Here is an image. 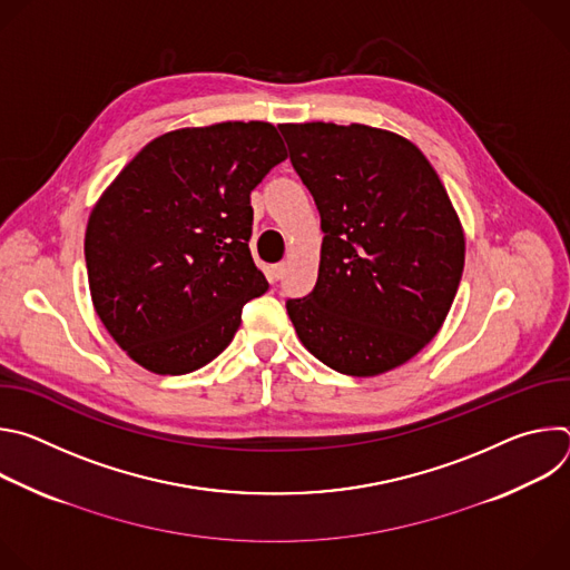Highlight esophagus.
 Listing matches in <instances>:
<instances>
[{
    "instance_id": "34e87169",
    "label": "esophagus",
    "mask_w": 570,
    "mask_h": 570,
    "mask_svg": "<svg viewBox=\"0 0 570 570\" xmlns=\"http://www.w3.org/2000/svg\"><path fill=\"white\" fill-rule=\"evenodd\" d=\"M284 273H286V264L282 262V264H275V266H271V277L277 282V279H282L284 277Z\"/></svg>"
}]
</instances>
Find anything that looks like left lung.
I'll list each match as a JSON object with an SVG mask.
<instances>
[{"label":"left lung","mask_w":570,"mask_h":570,"mask_svg":"<svg viewBox=\"0 0 570 570\" xmlns=\"http://www.w3.org/2000/svg\"><path fill=\"white\" fill-rule=\"evenodd\" d=\"M324 232L313 291L288 299L302 345L350 376L383 374L433 341L464 268V234L431 161L390 130L282 124Z\"/></svg>","instance_id":"left-lung-1"}]
</instances>
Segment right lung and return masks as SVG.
<instances>
[{
  "label": "right lung",
  "instance_id": "right-lung-1",
  "mask_svg": "<svg viewBox=\"0 0 570 570\" xmlns=\"http://www.w3.org/2000/svg\"><path fill=\"white\" fill-rule=\"evenodd\" d=\"M286 159L273 124L183 128L146 144L90 214L86 264L104 327L141 367L187 374L234 338L268 291L255 266L253 189Z\"/></svg>",
  "mask_w": 570,
  "mask_h": 570
}]
</instances>
